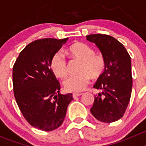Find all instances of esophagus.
<instances>
[{"instance_id":"obj_1","label":"esophagus","mask_w":146,"mask_h":146,"mask_svg":"<svg viewBox=\"0 0 146 146\" xmlns=\"http://www.w3.org/2000/svg\"><path fill=\"white\" fill-rule=\"evenodd\" d=\"M81 95H82V94H81V93H74V94H72V96H73L74 98H76V97H77V96H81Z\"/></svg>"}]
</instances>
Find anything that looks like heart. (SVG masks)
I'll list each match as a JSON object with an SVG mask.
<instances>
[{
	"label": "heart",
	"mask_w": 146,
	"mask_h": 146,
	"mask_svg": "<svg viewBox=\"0 0 146 146\" xmlns=\"http://www.w3.org/2000/svg\"><path fill=\"white\" fill-rule=\"evenodd\" d=\"M66 52L74 58L82 60L78 75L71 76L64 82L65 89L71 92L84 90L90 82V77L99 78L105 70L107 60L102 52H95L94 47L85 43L77 42L71 45ZM50 69L57 77L64 79L69 74V65L65 55L60 51L55 52L50 59Z\"/></svg>",
	"instance_id": "1"
}]
</instances>
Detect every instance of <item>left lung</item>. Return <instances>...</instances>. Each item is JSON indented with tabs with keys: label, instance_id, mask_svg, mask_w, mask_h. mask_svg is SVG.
<instances>
[{
	"label": "left lung",
	"instance_id": "obj_1",
	"mask_svg": "<svg viewBox=\"0 0 146 146\" xmlns=\"http://www.w3.org/2000/svg\"><path fill=\"white\" fill-rule=\"evenodd\" d=\"M87 39L106 57L105 70L94 88L102 92L94 96L91 113L98 121L112 123L122 118L128 107L132 88L131 58L122 44L106 34H91Z\"/></svg>",
	"mask_w": 146,
	"mask_h": 146
}]
</instances>
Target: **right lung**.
I'll return each instance as SVG.
<instances>
[{
  "mask_svg": "<svg viewBox=\"0 0 146 146\" xmlns=\"http://www.w3.org/2000/svg\"><path fill=\"white\" fill-rule=\"evenodd\" d=\"M68 38H42L20 52L12 72L14 94L28 123L42 131L58 128L64 122L72 94H60V86L50 69V59Z\"/></svg>",
  "mask_w": 146,
  "mask_h": 146,
  "instance_id": "obj_1",
  "label": "right lung"
}]
</instances>
